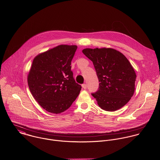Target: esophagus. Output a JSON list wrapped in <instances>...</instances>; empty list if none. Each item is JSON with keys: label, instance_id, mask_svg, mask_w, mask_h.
I'll return each mask as SVG.
<instances>
[{"label": "esophagus", "instance_id": "34e87169", "mask_svg": "<svg viewBox=\"0 0 160 160\" xmlns=\"http://www.w3.org/2000/svg\"><path fill=\"white\" fill-rule=\"evenodd\" d=\"M82 88H84V89H87V84H85V83L82 84Z\"/></svg>", "mask_w": 160, "mask_h": 160}]
</instances>
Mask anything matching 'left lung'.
<instances>
[{
    "label": "left lung",
    "instance_id": "obj_1",
    "mask_svg": "<svg viewBox=\"0 0 160 160\" xmlns=\"http://www.w3.org/2000/svg\"><path fill=\"white\" fill-rule=\"evenodd\" d=\"M83 53L92 61L99 88L92 93L99 107L108 111L125 106L133 95L136 75L127 58L111 48L85 49Z\"/></svg>",
    "mask_w": 160,
    "mask_h": 160
}]
</instances>
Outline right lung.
<instances>
[{
    "instance_id": "obj_1",
    "label": "right lung",
    "mask_w": 160,
    "mask_h": 160,
    "mask_svg": "<svg viewBox=\"0 0 160 160\" xmlns=\"http://www.w3.org/2000/svg\"><path fill=\"white\" fill-rule=\"evenodd\" d=\"M77 45H61L37 56L28 76L30 92L48 112L59 114L69 108L82 87L71 70Z\"/></svg>"
}]
</instances>
